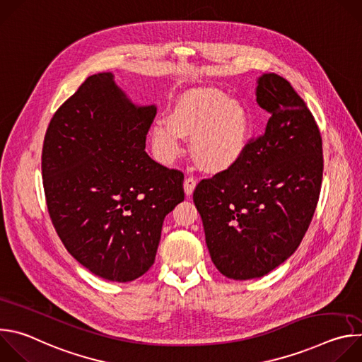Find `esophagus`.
I'll return each instance as SVG.
<instances>
[{"label":"esophagus","instance_id":"1","mask_svg":"<svg viewBox=\"0 0 362 362\" xmlns=\"http://www.w3.org/2000/svg\"><path fill=\"white\" fill-rule=\"evenodd\" d=\"M194 187H196V180H194L193 177H187V179H185L183 189H185L186 196H192V193H193Z\"/></svg>","mask_w":362,"mask_h":362}]
</instances>
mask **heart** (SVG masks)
Masks as SVG:
<instances>
[{"label":"heart","instance_id":"b5f03b06","mask_svg":"<svg viewBox=\"0 0 362 362\" xmlns=\"http://www.w3.org/2000/svg\"><path fill=\"white\" fill-rule=\"evenodd\" d=\"M150 136L163 163H172L179 156L180 137H189L196 163L209 173H222L245 156L250 120L239 100L216 88H193L176 100L166 122L153 124Z\"/></svg>","mask_w":362,"mask_h":362}]
</instances>
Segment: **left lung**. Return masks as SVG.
Returning <instances> with one entry per match:
<instances>
[{"label": "left lung", "instance_id": "1", "mask_svg": "<svg viewBox=\"0 0 362 362\" xmlns=\"http://www.w3.org/2000/svg\"><path fill=\"white\" fill-rule=\"evenodd\" d=\"M256 101L271 117L230 170L193 192L212 262L226 278H261L284 264L313 221L322 182V139L291 83L257 78Z\"/></svg>", "mask_w": 362, "mask_h": 362}]
</instances>
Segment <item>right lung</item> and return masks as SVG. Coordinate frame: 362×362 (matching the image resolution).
<instances>
[{
	"instance_id": "obj_1",
	"label": "right lung",
	"mask_w": 362,
	"mask_h": 362,
	"mask_svg": "<svg viewBox=\"0 0 362 362\" xmlns=\"http://www.w3.org/2000/svg\"><path fill=\"white\" fill-rule=\"evenodd\" d=\"M156 106H136L112 73L90 76L51 119L41 170L48 214L91 274L130 282L154 264L183 173L154 162L146 136Z\"/></svg>"
}]
</instances>
